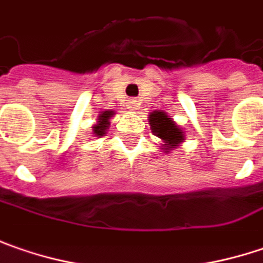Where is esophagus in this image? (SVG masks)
Here are the masks:
<instances>
[{"instance_id":"1","label":"esophagus","mask_w":263,"mask_h":263,"mask_svg":"<svg viewBox=\"0 0 263 263\" xmlns=\"http://www.w3.org/2000/svg\"><path fill=\"white\" fill-rule=\"evenodd\" d=\"M128 106H129V109L131 110H137L138 107H140V103H138L135 98H131V100H129V103H128Z\"/></svg>"}]
</instances>
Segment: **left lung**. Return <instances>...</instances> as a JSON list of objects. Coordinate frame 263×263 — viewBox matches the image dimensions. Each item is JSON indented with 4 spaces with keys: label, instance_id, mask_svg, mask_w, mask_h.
Masks as SVG:
<instances>
[{
    "label": "left lung",
    "instance_id": "8db88e82",
    "mask_svg": "<svg viewBox=\"0 0 263 263\" xmlns=\"http://www.w3.org/2000/svg\"><path fill=\"white\" fill-rule=\"evenodd\" d=\"M148 122H150L152 132L165 143V147H167L166 150L175 148V145L182 143L184 134L178 128L172 118H169L165 111H153L150 115Z\"/></svg>",
    "mask_w": 263,
    "mask_h": 263
}]
</instances>
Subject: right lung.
Returning <instances> with one entry per match:
<instances>
[{
  "mask_svg": "<svg viewBox=\"0 0 263 263\" xmlns=\"http://www.w3.org/2000/svg\"><path fill=\"white\" fill-rule=\"evenodd\" d=\"M111 115H113L111 111H103V113L100 115L98 123L94 126V134H96V135H98V137L104 135V132H106L107 126H109V119Z\"/></svg>",
  "mask_w": 263,
  "mask_h": 263,
  "instance_id": "1",
  "label": "right lung"
}]
</instances>
